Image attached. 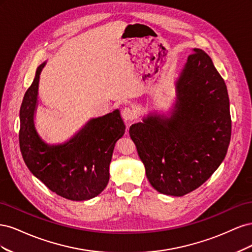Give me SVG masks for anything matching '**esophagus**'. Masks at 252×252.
Wrapping results in <instances>:
<instances>
[{
  "label": "esophagus",
  "mask_w": 252,
  "mask_h": 252,
  "mask_svg": "<svg viewBox=\"0 0 252 252\" xmlns=\"http://www.w3.org/2000/svg\"><path fill=\"white\" fill-rule=\"evenodd\" d=\"M122 118L125 122H131L132 120H134L135 118V113L133 111V109H131L130 107H125L123 110H122Z\"/></svg>",
  "instance_id": "esophagus-1"
}]
</instances>
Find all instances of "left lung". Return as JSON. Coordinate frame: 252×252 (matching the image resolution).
Returning a JSON list of instances; mask_svg holds the SVG:
<instances>
[{
	"mask_svg": "<svg viewBox=\"0 0 252 252\" xmlns=\"http://www.w3.org/2000/svg\"><path fill=\"white\" fill-rule=\"evenodd\" d=\"M170 119L147 116L129 134L151 186L182 196L199 188L223 162L231 136L226 84L210 57L193 49L177 81Z\"/></svg>",
	"mask_w": 252,
	"mask_h": 252,
	"instance_id": "obj_1",
	"label": "left lung"
}]
</instances>
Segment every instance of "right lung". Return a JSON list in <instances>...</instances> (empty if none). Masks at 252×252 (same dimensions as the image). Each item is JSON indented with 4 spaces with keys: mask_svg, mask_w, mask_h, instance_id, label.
<instances>
[{
    "mask_svg": "<svg viewBox=\"0 0 252 252\" xmlns=\"http://www.w3.org/2000/svg\"><path fill=\"white\" fill-rule=\"evenodd\" d=\"M27 89L20 109V149L28 169L51 191L71 201H85L100 194L109 181V165L117 141L125 132L117 109L90 120L68 142L48 145L34 127L40 73Z\"/></svg>",
    "mask_w": 252,
    "mask_h": 252,
    "instance_id": "1",
    "label": "right lung"
}]
</instances>
